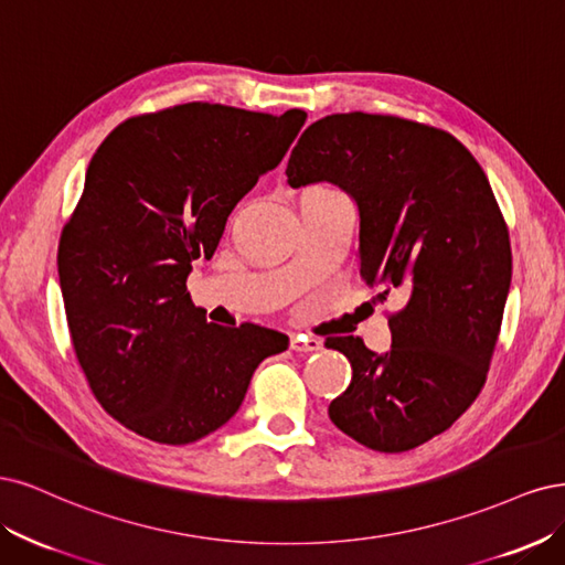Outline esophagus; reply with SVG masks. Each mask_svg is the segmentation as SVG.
Here are the masks:
<instances>
[{
    "label": "esophagus",
    "instance_id": "esophagus-1",
    "mask_svg": "<svg viewBox=\"0 0 565 565\" xmlns=\"http://www.w3.org/2000/svg\"><path fill=\"white\" fill-rule=\"evenodd\" d=\"M290 350L294 352H319L321 350V340L319 338H312V335H302V333H296L290 335Z\"/></svg>",
    "mask_w": 565,
    "mask_h": 565
}]
</instances>
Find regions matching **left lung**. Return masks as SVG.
Here are the masks:
<instances>
[{"mask_svg":"<svg viewBox=\"0 0 565 565\" xmlns=\"http://www.w3.org/2000/svg\"><path fill=\"white\" fill-rule=\"evenodd\" d=\"M288 185L333 183L359 209V275L408 290L392 350L326 340L352 363L329 406L338 429L380 452L446 431L479 396L512 284L507 223L479 161L450 134L392 115H329L290 152Z\"/></svg>","mask_w":565,"mask_h":565,"instance_id":"8db88e82","label":"left lung"}]
</instances>
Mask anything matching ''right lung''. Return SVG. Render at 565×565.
Listing matches in <instances>:
<instances>
[{
  "label": "right lung",
  "mask_w": 565,
  "mask_h": 565,
  "mask_svg": "<svg viewBox=\"0 0 565 565\" xmlns=\"http://www.w3.org/2000/svg\"><path fill=\"white\" fill-rule=\"evenodd\" d=\"M305 119L185 103L121 121L90 157L58 277L88 387L126 429L169 446L204 439L239 411L258 363L288 348L258 323H209L188 275Z\"/></svg>",
  "instance_id": "right-lung-1"
}]
</instances>
